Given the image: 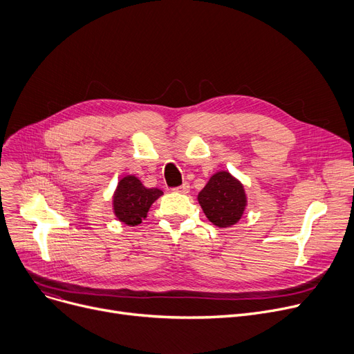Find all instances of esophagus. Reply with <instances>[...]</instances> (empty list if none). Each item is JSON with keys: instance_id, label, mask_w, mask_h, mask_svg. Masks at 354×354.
<instances>
[{"instance_id": "esophagus-1", "label": "esophagus", "mask_w": 354, "mask_h": 354, "mask_svg": "<svg viewBox=\"0 0 354 354\" xmlns=\"http://www.w3.org/2000/svg\"><path fill=\"white\" fill-rule=\"evenodd\" d=\"M189 189H191V186H189V183H187V182H183L180 186L175 187V191L179 192V194H187V192H189Z\"/></svg>"}]
</instances>
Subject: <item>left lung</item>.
Wrapping results in <instances>:
<instances>
[{
  "mask_svg": "<svg viewBox=\"0 0 354 354\" xmlns=\"http://www.w3.org/2000/svg\"><path fill=\"white\" fill-rule=\"evenodd\" d=\"M198 201L206 218L219 227L239 222L246 206L243 186L229 172H218L212 176L199 192Z\"/></svg>",
  "mask_w": 354,
  "mask_h": 354,
  "instance_id": "left-lung-1",
  "label": "left lung"
}]
</instances>
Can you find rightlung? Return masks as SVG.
I'll return each mask as SVG.
<instances>
[{"instance_id": "obj_1", "label": "right lung", "mask_w": 354, "mask_h": 354, "mask_svg": "<svg viewBox=\"0 0 354 354\" xmlns=\"http://www.w3.org/2000/svg\"><path fill=\"white\" fill-rule=\"evenodd\" d=\"M162 195L160 189H148L135 176H125L118 183L113 210L121 222L136 226L147 218L151 205Z\"/></svg>"}]
</instances>
